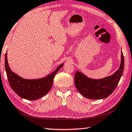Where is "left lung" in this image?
<instances>
[{"label":"left lung","instance_id":"left-lung-1","mask_svg":"<svg viewBox=\"0 0 132 132\" xmlns=\"http://www.w3.org/2000/svg\"><path fill=\"white\" fill-rule=\"evenodd\" d=\"M123 69L124 57L121 50L120 67L112 75L101 79H93L87 78L80 72L76 71L75 75V84L79 93L86 98H106L116 89L123 73Z\"/></svg>","mask_w":132,"mask_h":132}]
</instances>
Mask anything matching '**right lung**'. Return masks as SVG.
Listing matches in <instances>:
<instances>
[{"mask_svg": "<svg viewBox=\"0 0 132 132\" xmlns=\"http://www.w3.org/2000/svg\"><path fill=\"white\" fill-rule=\"evenodd\" d=\"M4 64L7 79L11 88L20 97L29 101L37 100L48 93L53 84L54 76L63 66V64H61L53 73L45 78L29 80L22 78L11 70L7 61V52L5 54Z\"/></svg>", "mask_w": 132, "mask_h": 132, "instance_id": "right-lung-1", "label": "right lung"}]
</instances>
